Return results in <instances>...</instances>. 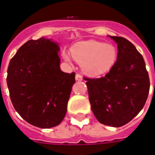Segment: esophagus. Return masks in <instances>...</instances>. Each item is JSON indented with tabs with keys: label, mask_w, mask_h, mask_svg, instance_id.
<instances>
[{
	"label": "esophagus",
	"mask_w": 155,
	"mask_h": 155,
	"mask_svg": "<svg viewBox=\"0 0 155 155\" xmlns=\"http://www.w3.org/2000/svg\"><path fill=\"white\" fill-rule=\"evenodd\" d=\"M82 80H83V76H82L80 73H77L75 75V80H77V81H81Z\"/></svg>",
	"instance_id": "esophagus-1"
}]
</instances>
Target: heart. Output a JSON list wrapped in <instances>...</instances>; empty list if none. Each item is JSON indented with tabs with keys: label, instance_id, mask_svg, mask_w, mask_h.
<instances>
[{
	"label": "heart",
	"instance_id": "heart-1",
	"mask_svg": "<svg viewBox=\"0 0 155 155\" xmlns=\"http://www.w3.org/2000/svg\"><path fill=\"white\" fill-rule=\"evenodd\" d=\"M72 58L82 63L85 73L91 76L102 75L111 69L117 60V52L112 44H104L95 40L77 42L71 48ZM64 60L71 64L72 58L67 52L62 53Z\"/></svg>",
	"mask_w": 155,
	"mask_h": 155
}]
</instances>
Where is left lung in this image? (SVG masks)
<instances>
[{
  "instance_id": "1",
  "label": "left lung",
  "mask_w": 155,
  "mask_h": 155,
  "mask_svg": "<svg viewBox=\"0 0 155 155\" xmlns=\"http://www.w3.org/2000/svg\"><path fill=\"white\" fill-rule=\"evenodd\" d=\"M117 44V59L103 77L88 79L91 110L100 123L120 127L131 121L143 108L150 80L143 56L124 38L110 36Z\"/></svg>"
}]
</instances>
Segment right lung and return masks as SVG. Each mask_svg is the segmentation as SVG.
I'll return each instance as SVG.
<instances>
[{"label":"right lung","instance_id":"right-lung-1","mask_svg":"<svg viewBox=\"0 0 155 155\" xmlns=\"http://www.w3.org/2000/svg\"><path fill=\"white\" fill-rule=\"evenodd\" d=\"M56 41L29 40L12 58L7 84L12 103L27 122L41 128L61 124L65 117L75 73L61 70Z\"/></svg>","mask_w":155,"mask_h":155}]
</instances>
